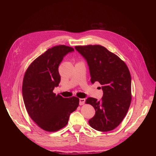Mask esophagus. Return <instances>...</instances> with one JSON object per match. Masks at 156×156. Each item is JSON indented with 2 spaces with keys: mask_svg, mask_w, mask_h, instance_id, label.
<instances>
[{
  "mask_svg": "<svg viewBox=\"0 0 156 156\" xmlns=\"http://www.w3.org/2000/svg\"><path fill=\"white\" fill-rule=\"evenodd\" d=\"M80 105H83L85 102V99H80Z\"/></svg>",
  "mask_w": 156,
  "mask_h": 156,
  "instance_id": "34e87169",
  "label": "esophagus"
}]
</instances>
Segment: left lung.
Returning a JSON list of instances; mask_svg holds the SVG:
<instances>
[{
  "label": "left lung",
  "instance_id": "left-lung-1",
  "mask_svg": "<svg viewBox=\"0 0 156 156\" xmlns=\"http://www.w3.org/2000/svg\"><path fill=\"white\" fill-rule=\"evenodd\" d=\"M75 48L87 63L91 83L98 81L103 91L101 101L93 98L86 100L96 110L89 124L98 131L113 130L123 120L131 104V78L128 68L117 55L102 46Z\"/></svg>",
  "mask_w": 156,
  "mask_h": 156
}]
</instances>
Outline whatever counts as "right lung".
Wrapping results in <instances>:
<instances>
[{"mask_svg": "<svg viewBox=\"0 0 156 156\" xmlns=\"http://www.w3.org/2000/svg\"><path fill=\"white\" fill-rule=\"evenodd\" d=\"M74 49L64 45L48 49L36 58L27 70L22 86L26 109L31 119L42 129L56 131L68 123L77 108L79 99L64 98L53 93L60 82L58 65Z\"/></svg>", "mask_w": 156, "mask_h": 156, "instance_id": "obj_1", "label": "right lung"}]
</instances>
